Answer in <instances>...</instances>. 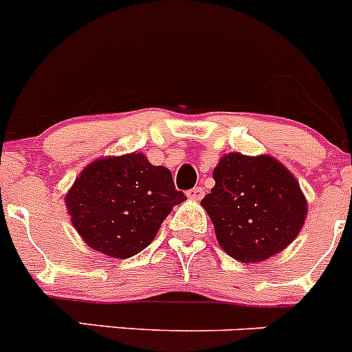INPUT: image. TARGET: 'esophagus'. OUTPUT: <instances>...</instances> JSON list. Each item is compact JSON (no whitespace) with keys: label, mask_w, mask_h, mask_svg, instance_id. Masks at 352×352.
I'll use <instances>...</instances> for the list:
<instances>
[{"label":"esophagus","mask_w":352,"mask_h":352,"mask_svg":"<svg viewBox=\"0 0 352 352\" xmlns=\"http://www.w3.org/2000/svg\"><path fill=\"white\" fill-rule=\"evenodd\" d=\"M187 198L195 199V201H199L203 198V187H195L191 191H187Z\"/></svg>","instance_id":"34e87169"}]
</instances>
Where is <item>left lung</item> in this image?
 <instances>
[{
    "label": "left lung",
    "mask_w": 352,
    "mask_h": 352,
    "mask_svg": "<svg viewBox=\"0 0 352 352\" xmlns=\"http://www.w3.org/2000/svg\"><path fill=\"white\" fill-rule=\"evenodd\" d=\"M201 206L229 257L257 264L280 254L300 232L307 199L287 166L269 154L229 153L213 170Z\"/></svg>",
    "instance_id": "left-lung-1"
}]
</instances>
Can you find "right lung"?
I'll list each match as a JSON object with an SVG mask.
<instances>
[{
	"mask_svg": "<svg viewBox=\"0 0 352 352\" xmlns=\"http://www.w3.org/2000/svg\"><path fill=\"white\" fill-rule=\"evenodd\" d=\"M184 199L168 168L151 165L142 153H128L85 166L65 195V208L90 248L128 258L153 241L166 215Z\"/></svg>",
	"mask_w": 352,
	"mask_h": 352,
	"instance_id": "right-lung-1",
	"label": "right lung"
}]
</instances>
